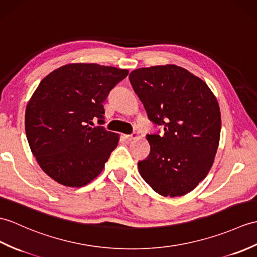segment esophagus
I'll return each mask as SVG.
<instances>
[{"label": "esophagus", "mask_w": 257, "mask_h": 257, "mask_svg": "<svg viewBox=\"0 0 257 257\" xmlns=\"http://www.w3.org/2000/svg\"><path fill=\"white\" fill-rule=\"evenodd\" d=\"M139 135L138 134H133V135H124V138H126L128 141H131V140H134V139H138L139 138Z\"/></svg>", "instance_id": "obj_1"}]
</instances>
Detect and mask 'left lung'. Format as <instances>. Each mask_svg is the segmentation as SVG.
I'll use <instances>...</instances> for the list:
<instances>
[{
  "label": "left lung",
  "mask_w": 257,
  "mask_h": 257,
  "mask_svg": "<svg viewBox=\"0 0 257 257\" xmlns=\"http://www.w3.org/2000/svg\"><path fill=\"white\" fill-rule=\"evenodd\" d=\"M129 80L149 119L164 135H147L151 151L138 162L141 177L164 197L186 195L209 173L221 114L206 83L175 64L134 70Z\"/></svg>",
  "instance_id": "obj_1"
}]
</instances>
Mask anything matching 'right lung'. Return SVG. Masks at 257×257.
I'll return each mask as SVG.
<instances>
[{"instance_id":"obj_1","label":"right lung","mask_w":257,"mask_h":257,"mask_svg":"<svg viewBox=\"0 0 257 257\" xmlns=\"http://www.w3.org/2000/svg\"><path fill=\"white\" fill-rule=\"evenodd\" d=\"M128 70L96 63H70L39 83L25 112L34 157L46 174L68 187L85 186L105 168L119 135L104 127L103 103Z\"/></svg>"}]
</instances>
